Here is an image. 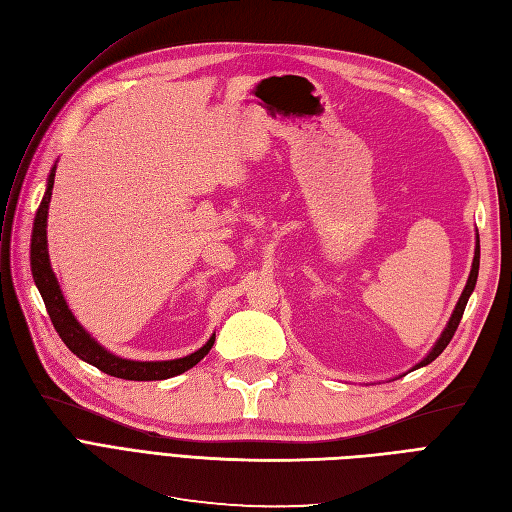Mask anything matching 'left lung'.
I'll list each match as a JSON object with an SVG mask.
<instances>
[{
	"instance_id": "8db88e82",
	"label": "left lung",
	"mask_w": 512,
	"mask_h": 512,
	"mask_svg": "<svg viewBox=\"0 0 512 512\" xmlns=\"http://www.w3.org/2000/svg\"><path fill=\"white\" fill-rule=\"evenodd\" d=\"M478 265H480V241H478V232H476L474 260H472V269H470V275H468L466 288H463L461 297H459V301H457V305H455V309H453V314H451V318H448L446 327H444V331L440 333V337L436 339V344H433V348L423 356V361H418L410 371H414V369H418V367H425V365H429L431 361H436L438 356L442 354V350L448 346V342H451V339H453V335H455V331H457V327H459V322H461L463 309H466L470 294L474 292V286H476V280H478Z\"/></svg>"
}]
</instances>
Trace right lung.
Returning <instances> with one entry per match:
<instances>
[{
	"mask_svg": "<svg viewBox=\"0 0 512 512\" xmlns=\"http://www.w3.org/2000/svg\"><path fill=\"white\" fill-rule=\"evenodd\" d=\"M55 170L57 164H53L49 179H46V190L42 196V203L36 211L34 220V232H32V250H29V260H32V275L34 282L42 294V301L46 305V312L51 316V322L55 331L59 333L61 342H64L81 361L98 367L100 371L108 376L123 378V380H166L183 374V371L192 369L200 359H205V354L211 350L215 342V333L207 339L203 348L196 352L181 356V359H170V361H132V359H121V356L106 350L102 344H98L94 337H91L81 322L74 318L72 309L68 307L64 292L59 288L57 277L51 267L49 258V243H46V218H49V203L53 194V183H55Z\"/></svg>",
	"mask_w": 512,
	"mask_h": 512,
	"instance_id": "right-lung-1",
	"label": "right lung"
}]
</instances>
